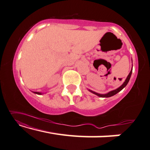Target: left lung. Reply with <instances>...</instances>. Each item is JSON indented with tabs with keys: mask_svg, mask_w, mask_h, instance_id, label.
Masks as SVG:
<instances>
[{
	"mask_svg": "<svg viewBox=\"0 0 150 150\" xmlns=\"http://www.w3.org/2000/svg\"><path fill=\"white\" fill-rule=\"evenodd\" d=\"M132 71H133V69H131V71H130V73H129V75L127 76V77L126 80H125V81L123 83V84H122V86H120L119 87V88H117V89H115V90H112V91H110V92H108V93H106V94H100V93H96V92H95V91L90 90V89H89V91H90V92L93 93V94L97 95L98 96L101 97V98H109V97L115 95V94H117V93L119 92L120 91H121L122 89H123V88H125V87L127 86V83H128V82L129 81V79H130L131 76V74H132Z\"/></svg>",
	"mask_w": 150,
	"mask_h": 150,
	"instance_id": "left-lung-1",
	"label": "left lung"
}]
</instances>
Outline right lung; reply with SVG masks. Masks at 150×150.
Segmentation results:
<instances>
[{"instance_id": "obj_1", "label": "right lung", "mask_w": 150, "mask_h": 150, "mask_svg": "<svg viewBox=\"0 0 150 150\" xmlns=\"http://www.w3.org/2000/svg\"><path fill=\"white\" fill-rule=\"evenodd\" d=\"M33 92L34 93H36V94H39V95L42 94V93H40V92H37V91H33Z\"/></svg>"}]
</instances>
